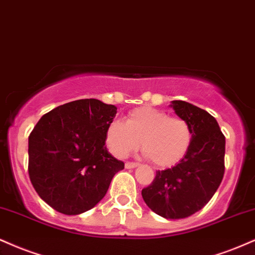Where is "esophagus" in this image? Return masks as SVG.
<instances>
[{
	"mask_svg": "<svg viewBox=\"0 0 255 255\" xmlns=\"http://www.w3.org/2000/svg\"><path fill=\"white\" fill-rule=\"evenodd\" d=\"M138 166V163L137 162H127L125 163V168L128 169H131V168H134V167Z\"/></svg>",
	"mask_w": 255,
	"mask_h": 255,
	"instance_id": "obj_1",
	"label": "esophagus"
}]
</instances>
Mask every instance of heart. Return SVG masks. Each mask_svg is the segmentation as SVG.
<instances>
[{"label": "heart", "mask_w": 255, "mask_h": 255, "mask_svg": "<svg viewBox=\"0 0 255 255\" xmlns=\"http://www.w3.org/2000/svg\"><path fill=\"white\" fill-rule=\"evenodd\" d=\"M106 143L117 157H127L139 148L155 166L179 163L190 149L193 131L187 121L164 111L143 106L128 112L127 122L116 119L106 128Z\"/></svg>", "instance_id": "b5f03b06"}]
</instances>
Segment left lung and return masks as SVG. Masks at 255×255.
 <instances>
[{
    "label": "left lung",
    "mask_w": 255,
    "mask_h": 255,
    "mask_svg": "<svg viewBox=\"0 0 255 255\" xmlns=\"http://www.w3.org/2000/svg\"><path fill=\"white\" fill-rule=\"evenodd\" d=\"M170 106L192 128V143L178 164L157 170L151 184L142 190V197L155 214L179 220L204 208L222 182L226 137L205 110L181 100L172 101Z\"/></svg>",
    "instance_id": "obj_1"
}]
</instances>
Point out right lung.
Wrapping results in <instances>:
<instances>
[{"instance_id": "add662e5", "label": "right lung", "mask_w": 255, "mask_h": 255, "mask_svg": "<svg viewBox=\"0 0 255 255\" xmlns=\"http://www.w3.org/2000/svg\"><path fill=\"white\" fill-rule=\"evenodd\" d=\"M117 107L81 99L39 119L28 137V175L45 203L64 215L82 214L104 198L124 162L105 146Z\"/></svg>"}]
</instances>
